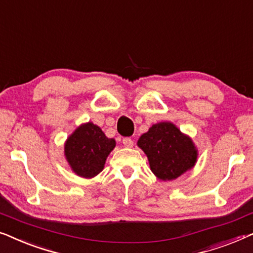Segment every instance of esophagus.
<instances>
[{
  "instance_id": "34e87169",
  "label": "esophagus",
  "mask_w": 253,
  "mask_h": 253,
  "mask_svg": "<svg viewBox=\"0 0 253 253\" xmlns=\"http://www.w3.org/2000/svg\"><path fill=\"white\" fill-rule=\"evenodd\" d=\"M123 145L126 147H132L133 146V140L131 139L130 137H126L123 138Z\"/></svg>"
}]
</instances>
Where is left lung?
I'll list each match as a JSON object with an SVG mask.
<instances>
[{"label":"left lung","instance_id":"1","mask_svg":"<svg viewBox=\"0 0 253 253\" xmlns=\"http://www.w3.org/2000/svg\"><path fill=\"white\" fill-rule=\"evenodd\" d=\"M138 146L147 155L151 170L162 181L177 178L197 160L192 140L169 122L154 124L141 134Z\"/></svg>","mask_w":253,"mask_h":253}]
</instances>
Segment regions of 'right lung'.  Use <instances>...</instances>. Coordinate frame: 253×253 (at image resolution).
<instances>
[{"mask_svg": "<svg viewBox=\"0 0 253 253\" xmlns=\"http://www.w3.org/2000/svg\"><path fill=\"white\" fill-rule=\"evenodd\" d=\"M114 147L115 140L107 138L98 126L88 122L68 138L64 152L72 170L82 177L91 178L102 170Z\"/></svg>", "mask_w": 253, "mask_h": 253, "instance_id": "add662e5", "label": "right lung"}]
</instances>
